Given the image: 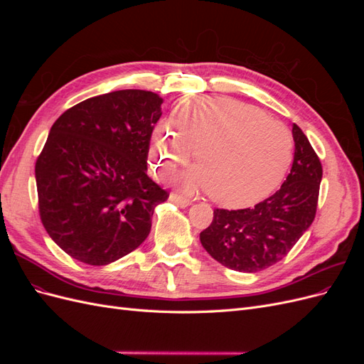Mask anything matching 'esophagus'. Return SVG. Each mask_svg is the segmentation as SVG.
<instances>
[{"instance_id": "esophagus-1", "label": "esophagus", "mask_w": 364, "mask_h": 364, "mask_svg": "<svg viewBox=\"0 0 364 364\" xmlns=\"http://www.w3.org/2000/svg\"><path fill=\"white\" fill-rule=\"evenodd\" d=\"M170 200H171L173 203H176V205L182 206V208H186V206L191 205V200H190V199H186V197H183V196L178 194V193H171V194H170Z\"/></svg>"}]
</instances>
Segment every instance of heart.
<instances>
[{"label": "heart", "mask_w": 364, "mask_h": 364, "mask_svg": "<svg viewBox=\"0 0 364 364\" xmlns=\"http://www.w3.org/2000/svg\"><path fill=\"white\" fill-rule=\"evenodd\" d=\"M174 127L159 124L149 159L161 179L190 161L183 174L188 191L208 190L225 206H245L266 197L281 183L293 156L290 130L259 109L225 97H191L176 107Z\"/></svg>", "instance_id": "obj_1"}]
</instances>
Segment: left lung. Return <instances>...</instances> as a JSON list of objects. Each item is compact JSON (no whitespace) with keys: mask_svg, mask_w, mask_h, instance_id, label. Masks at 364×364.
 Wrapping results in <instances>:
<instances>
[{"mask_svg":"<svg viewBox=\"0 0 364 364\" xmlns=\"http://www.w3.org/2000/svg\"><path fill=\"white\" fill-rule=\"evenodd\" d=\"M294 158L281 188L245 209H214L200 243L225 267L257 273L281 261L316 217L322 164L299 126L293 124Z\"/></svg>","mask_w":364,"mask_h":364,"instance_id":"obj_1","label":"left lung"}]
</instances>
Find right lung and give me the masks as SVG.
Listing matches in <instances>:
<instances>
[{
    "instance_id": "obj_1",
    "label": "right lung",
    "mask_w": 364,
    "mask_h": 364,
    "mask_svg": "<svg viewBox=\"0 0 364 364\" xmlns=\"http://www.w3.org/2000/svg\"><path fill=\"white\" fill-rule=\"evenodd\" d=\"M162 98L123 90L87 98L53 124L36 159L41 222L65 253L106 266L147 238L168 193L147 176Z\"/></svg>"
}]
</instances>
